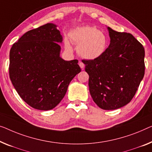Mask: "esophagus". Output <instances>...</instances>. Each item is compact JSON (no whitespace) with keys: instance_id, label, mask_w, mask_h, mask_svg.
<instances>
[{"instance_id":"34e87169","label":"esophagus","mask_w":152,"mask_h":152,"mask_svg":"<svg viewBox=\"0 0 152 152\" xmlns=\"http://www.w3.org/2000/svg\"><path fill=\"white\" fill-rule=\"evenodd\" d=\"M78 64H79V66H80L82 69H83V68H84V67H85V64H84V63H83V62L80 61V62H79Z\"/></svg>"}]
</instances>
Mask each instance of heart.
Instances as JSON below:
<instances>
[{"label":"heart","mask_w":152,"mask_h":152,"mask_svg":"<svg viewBox=\"0 0 152 152\" xmlns=\"http://www.w3.org/2000/svg\"><path fill=\"white\" fill-rule=\"evenodd\" d=\"M69 36L70 41L78 46L79 55L85 59L92 60L99 57L107 47V37L96 27H78L72 31ZM64 44L67 50H73L68 39H65Z\"/></svg>","instance_id":"heart-1"}]
</instances>
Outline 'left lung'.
<instances>
[{"instance_id":"1","label":"left lung","mask_w":152,"mask_h":152,"mask_svg":"<svg viewBox=\"0 0 152 152\" xmlns=\"http://www.w3.org/2000/svg\"><path fill=\"white\" fill-rule=\"evenodd\" d=\"M108 30L110 43L102 55L82 61L93 100L102 109L115 110L134 98L145 74V49L132 34Z\"/></svg>"}]
</instances>
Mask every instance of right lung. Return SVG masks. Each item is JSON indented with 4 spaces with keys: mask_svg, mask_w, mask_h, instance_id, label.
Wrapping results in <instances>:
<instances>
[{
    "mask_svg": "<svg viewBox=\"0 0 152 152\" xmlns=\"http://www.w3.org/2000/svg\"><path fill=\"white\" fill-rule=\"evenodd\" d=\"M56 25L48 23L24 33L10 53V80L23 100L35 109L57 106L71 80L80 72L77 59L60 57L63 41Z\"/></svg>",
    "mask_w": 152,
    "mask_h": 152,
    "instance_id": "obj_1",
    "label": "right lung"
}]
</instances>
